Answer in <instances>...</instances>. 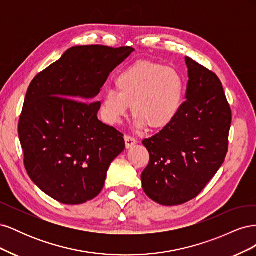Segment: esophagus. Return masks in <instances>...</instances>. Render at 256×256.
<instances>
[{
	"mask_svg": "<svg viewBox=\"0 0 256 256\" xmlns=\"http://www.w3.org/2000/svg\"><path fill=\"white\" fill-rule=\"evenodd\" d=\"M125 143H126V148H131V147L134 146L138 142L136 138H131L129 136H125Z\"/></svg>",
	"mask_w": 256,
	"mask_h": 256,
	"instance_id": "esophagus-1",
	"label": "esophagus"
}]
</instances>
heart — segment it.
I'll list each match as a JSON object with an SVG mask.
<instances>
[{"mask_svg":"<svg viewBox=\"0 0 256 256\" xmlns=\"http://www.w3.org/2000/svg\"><path fill=\"white\" fill-rule=\"evenodd\" d=\"M114 84L118 92L106 90L100 102L104 120L112 126L120 125L132 106L138 129L164 130L175 122L184 102L182 76L157 62H136L116 76Z\"/></svg>","mask_w":256,"mask_h":256,"instance_id":"heart-1","label":"heart"}]
</instances>
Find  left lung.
<instances>
[{
  "instance_id": "1",
  "label": "left lung",
  "mask_w": 256,
  "mask_h": 256,
  "mask_svg": "<svg viewBox=\"0 0 256 256\" xmlns=\"http://www.w3.org/2000/svg\"><path fill=\"white\" fill-rule=\"evenodd\" d=\"M184 60L187 100L171 126L142 142L150 152L143 190L164 206L198 196L221 168L228 146L232 112L221 81L192 58Z\"/></svg>"
}]
</instances>
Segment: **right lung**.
I'll return each mask as SVG.
<instances>
[{
  "label": "right lung",
  "mask_w": 256,
  "mask_h": 256,
  "mask_svg": "<svg viewBox=\"0 0 256 256\" xmlns=\"http://www.w3.org/2000/svg\"><path fill=\"white\" fill-rule=\"evenodd\" d=\"M134 51L76 46L30 84L18 126L24 166L37 187L60 203L96 198L111 162L125 150L122 134L98 120L100 102H92Z\"/></svg>",
  "instance_id": "add662e5"
}]
</instances>
